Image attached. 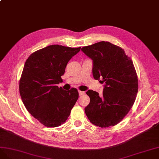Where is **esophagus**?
I'll return each instance as SVG.
<instances>
[{
  "instance_id": "1",
  "label": "esophagus",
  "mask_w": 159,
  "mask_h": 159,
  "mask_svg": "<svg viewBox=\"0 0 159 159\" xmlns=\"http://www.w3.org/2000/svg\"><path fill=\"white\" fill-rule=\"evenodd\" d=\"M79 94L80 96H81V95L84 94H85V92H84V91H80V90H79Z\"/></svg>"
}]
</instances>
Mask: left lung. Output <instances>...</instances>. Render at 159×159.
Listing matches in <instances>:
<instances>
[{
	"label": "left lung",
	"mask_w": 159,
	"mask_h": 159,
	"mask_svg": "<svg viewBox=\"0 0 159 159\" xmlns=\"http://www.w3.org/2000/svg\"><path fill=\"white\" fill-rule=\"evenodd\" d=\"M81 51L93 60L94 79L105 83L102 95L92 90L87 92L90 103L84 108L86 115L99 127L115 126L127 115L138 92L133 62L123 49L109 42L84 47Z\"/></svg>",
	"instance_id": "left-lung-1"
}]
</instances>
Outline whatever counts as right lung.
<instances>
[{"instance_id":"add662e5","label":"right lung","mask_w":159,"mask_h":159,"mask_svg":"<svg viewBox=\"0 0 159 159\" xmlns=\"http://www.w3.org/2000/svg\"><path fill=\"white\" fill-rule=\"evenodd\" d=\"M79 48L50 45L32 53L25 62L19 91L26 110L48 127L62 125L79 98L77 89L65 90L57 84L62 81L67 63Z\"/></svg>"}]
</instances>
